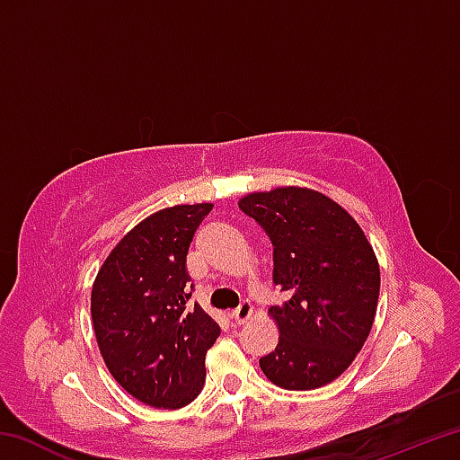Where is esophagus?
<instances>
[{
	"label": "esophagus",
	"mask_w": 460,
	"mask_h": 460,
	"mask_svg": "<svg viewBox=\"0 0 460 460\" xmlns=\"http://www.w3.org/2000/svg\"><path fill=\"white\" fill-rule=\"evenodd\" d=\"M233 321H235L237 324H245L247 321H252L253 316V306L249 305V302H241L239 308L233 310Z\"/></svg>",
	"instance_id": "1"
}]
</instances>
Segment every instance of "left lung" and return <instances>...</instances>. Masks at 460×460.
Returning a JSON list of instances; mask_svg holds the SVG:
<instances>
[{"label": "left lung", "mask_w": 460, "mask_h": 460, "mask_svg": "<svg viewBox=\"0 0 460 460\" xmlns=\"http://www.w3.org/2000/svg\"><path fill=\"white\" fill-rule=\"evenodd\" d=\"M274 245V284L288 294L270 316L279 331L276 351L260 367L292 392L337 379L367 341L379 298V263L351 215L326 194L279 186L241 197Z\"/></svg>", "instance_id": "obj_1"}]
</instances>
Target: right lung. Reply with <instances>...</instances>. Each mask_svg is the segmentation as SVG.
Wrapping results in <instances>:
<instances>
[{"instance_id": "obj_1", "label": "right lung", "mask_w": 460, "mask_h": 460, "mask_svg": "<svg viewBox=\"0 0 460 460\" xmlns=\"http://www.w3.org/2000/svg\"><path fill=\"white\" fill-rule=\"evenodd\" d=\"M211 202L146 217L121 237L93 282L91 318L115 381L146 406L178 410L205 385L219 324L190 298L186 253Z\"/></svg>"}]
</instances>
